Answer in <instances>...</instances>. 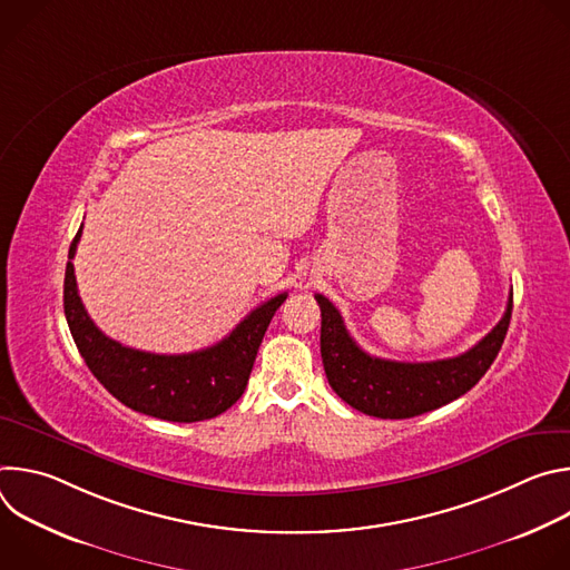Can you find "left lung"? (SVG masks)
I'll use <instances>...</instances> for the list:
<instances>
[{"label": "left lung", "mask_w": 570, "mask_h": 570, "mask_svg": "<svg viewBox=\"0 0 570 570\" xmlns=\"http://www.w3.org/2000/svg\"><path fill=\"white\" fill-rule=\"evenodd\" d=\"M315 299L322 313L320 354L330 385L352 409L381 420L417 417L469 392L499 356L512 317L510 293L501 322L469 352L431 363H399L363 352L338 308L324 295Z\"/></svg>", "instance_id": "8db88e82"}]
</instances>
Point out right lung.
<instances>
[{
	"label": "right lung",
	"mask_w": 570,
	"mask_h": 570,
	"mask_svg": "<svg viewBox=\"0 0 570 570\" xmlns=\"http://www.w3.org/2000/svg\"><path fill=\"white\" fill-rule=\"evenodd\" d=\"M83 225L69 246L65 268V317L71 338L99 383L128 409L167 422H203L225 413L248 385L259 345L286 299L279 293L257 306L220 343L191 354H150L108 338L78 297L73 255Z\"/></svg>",
	"instance_id": "obj_1"
}]
</instances>
